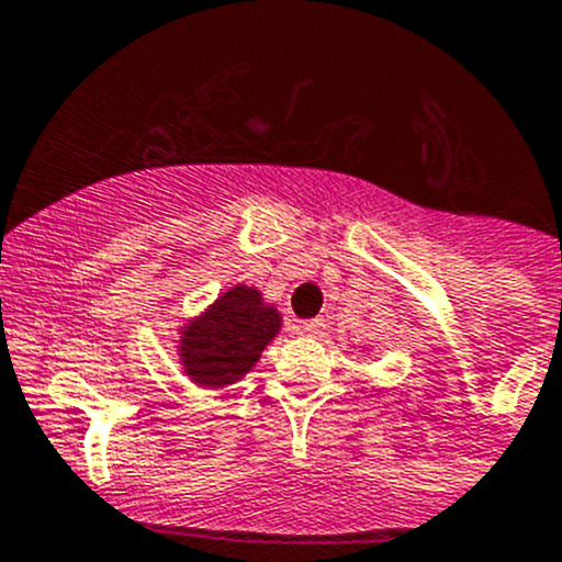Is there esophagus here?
<instances>
[{
  "label": "esophagus",
  "instance_id": "esophagus-1",
  "mask_svg": "<svg viewBox=\"0 0 562 562\" xmlns=\"http://www.w3.org/2000/svg\"><path fill=\"white\" fill-rule=\"evenodd\" d=\"M299 329H302L305 335H313V338H322L324 329H327V324H324V318H311V322L299 324Z\"/></svg>",
  "mask_w": 562,
  "mask_h": 562
}]
</instances>
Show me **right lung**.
<instances>
[{"label":"right lung","mask_w":562,"mask_h":562,"mask_svg":"<svg viewBox=\"0 0 562 562\" xmlns=\"http://www.w3.org/2000/svg\"><path fill=\"white\" fill-rule=\"evenodd\" d=\"M282 316L263 293L235 285L180 329V363L191 382L224 387L244 380L280 333Z\"/></svg>","instance_id":"add662e5"}]
</instances>
